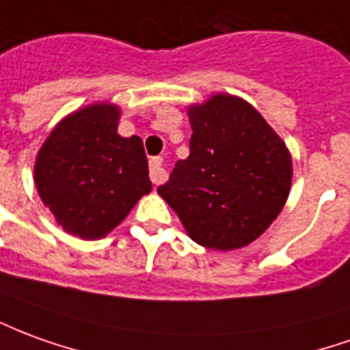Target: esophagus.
Wrapping results in <instances>:
<instances>
[{
	"mask_svg": "<svg viewBox=\"0 0 350 350\" xmlns=\"http://www.w3.org/2000/svg\"><path fill=\"white\" fill-rule=\"evenodd\" d=\"M150 178L155 185H159V183H163L167 180V170L163 168V159L161 157L150 159Z\"/></svg>",
	"mask_w": 350,
	"mask_h": 350,
	"instance_id": "obj_1",
	"label": "esophagus"
}]
</instances>
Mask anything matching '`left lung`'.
<instances>
[{
    "mask_svg": "<svg viewBox=\"0 0 350 350\" xmlns=\"http://www.w3.org/2000/svg\"><path fill=\"white\" fill-rule=\"evenodd\" d=\"M189 157L157 193L193 241L210 250L254 243L277 219L292 187L284 140L246 100L217 92L187 106Z\"/></svg>",
    "mask_w": 350,
    "mask_h": 350,
    "instance_id": "left-lung-1",
    "label": "left lung"
}]
</instances>
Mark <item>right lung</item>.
Instances as JSON below:
<instances>
[{
  "label": "right lung",
  "mask_w": 350,
  "mask_h": 350,
  "mask_svg": "<svg viewBox=\"0 0 350 350\" xmlns=\"http://www.w3.org/2000/svg\"><path fill=\"white\" fill-rule=\"evenodd\" d=\"M121 107L94 102L56 124L39 148L33 182L66 233L104 239L151 191L148 157L138 136L117 133Z\"/></svg>",
  "instance_id": "right-lung-1"
}]
</instances>
